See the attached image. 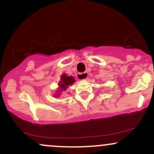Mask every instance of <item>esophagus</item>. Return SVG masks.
Returning a JSON list of instances; mask_svg holds the SVG:
<instances>
[{
	"label": "esophagus",
	"instance_id": "34e87169",
	"mask_svg": "<svg viewBox=\"0 0 154 154\" xmlns=\"http://www.w3.org/2000/svg\"><path fill=\"white\" fill-rule=\"evenodd\" d=\"M88 75H89V73H88L87 72H81V73H78L77 74V79H79V80H85V79H87L88 77Z\"/></svg>",
	"mask_w": 154,
	"mask_h": 154
}]
</instances>
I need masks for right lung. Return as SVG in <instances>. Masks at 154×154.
Returning a JSON list of instances; mask_svg holds the SVG:
<instances>
[{
  "instance_id": "1",
  "label": "right lung",
  "mask_w": 154,
  "mask_h": 154,
  "mask_svg": "<svg viewBox=\"0 0 154 154\" xmlns=\"http://www.w3.org/2000/svg\"><path fill=\"white\" fill-rule=\"evenodd\" d=\"M75 82V79L72 76H68L66 74H63L61 75V80H60V82H59L58 84V91L57 92V94H55L54 96H60L63 91L66 90L67 88H68L70 85H72Z\"/></svg>"
}]
</instances>
